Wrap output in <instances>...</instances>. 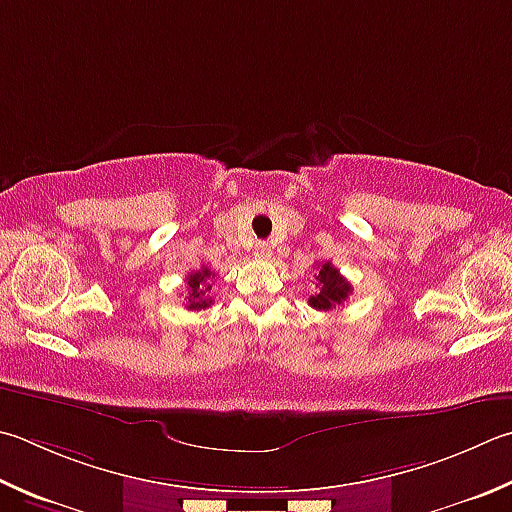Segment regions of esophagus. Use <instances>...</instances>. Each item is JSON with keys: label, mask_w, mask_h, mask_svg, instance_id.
Listing matches in <instances>:
<instances>
[{"label": "esophagus", "mask_w": 512, "mask_h": 512, "mask_svg": "<svg viewBox=\"0 0 512 512\" xmlns=\"http://www.w3.org/2000/svg\"><path fill=\"white\" fill-rule=\"evenodd\" d=\"M255 257H257V259H271V257H273L271 246L264 244V241H259V244L255 246Z\"/></svg>", "instance_id": "obj_1"}]
</instances>
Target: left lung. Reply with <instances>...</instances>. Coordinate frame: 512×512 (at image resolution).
I'll list each match as a JSON object with an SVG mask.
<instances>
[{
  "mask_svg": "<svg viewBox=\"0 0 512 512\" xmlns=\"http://www.w3.org/2000/svg\"><path fill=\"white\" fill-rule=\"evenodd\" d=\"M318 291L309 297V304L318 311H331L347 300L353 291L351 284L340 275V271L331 262H322L318 266Z\"/></svg>",
  "mask_w": 512,
  "mask_h": 512,
  "instance_id": "8db88e82",
  "label": "left lung"
}]
</instances>
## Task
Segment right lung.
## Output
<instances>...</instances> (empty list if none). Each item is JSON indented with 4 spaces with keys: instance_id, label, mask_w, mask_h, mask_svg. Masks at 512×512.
Instances as JSON below:
<instances>
[{
    "instance_id": "right-lung-1",
    "label": "right lung",
    "mask_w": 512,
    "mask_h": 512,
    "mask_svg": "<svg viewBox=\"0 0 512 512\" xmlns=\"http://www.w3.org/2000/svg\"><path fill=\"white\" fill-rule=\"evenodd\" d=\"M212 275L215 273H212L206 266H201V271L188 275V280H185V284H188V293H190L188 304H185L188 306V311H201L212 304V297L206 295L212 288V284H210Z\"/></svg>"
}]
</instances>
